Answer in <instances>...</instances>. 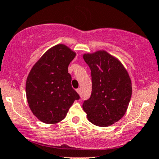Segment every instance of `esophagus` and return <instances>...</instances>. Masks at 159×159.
<instances>
[{
	"label": "esophagus",
	"mask_w": 159,
	"mask_h": 159,
	"mask_svg": "<svg viewBox=\"0 0 159 159\" xmlns=\"http://www.w3.org/2000/svg\"><path fill=\"white\" fill-rule=\"evenodd\" d=\"M76 91H77V92H78V94H81V89H78L76 90Z\"/></svg>",
	"instance_id": "1"
}]
</instances>
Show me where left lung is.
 <instances>
[{"label": "left lung", "instance_id": "1", "mask_svg": "<svg viewBox=\"0 0 159 159\" xmlns=\"http://www.w3.org/2000/svg\"><path fill=\"white\" fill-rule=\"evenodd\" d=\"M91 69L92 91L83 103L90 122L107 127L119 121L127 111L132 88L127 70L105 51L83 55Z\"/></svg>", "mask_w": 159, "mask_h": 159}]
</instances>
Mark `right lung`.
I'll use <instances>...</instances> for the list:
<instances>
[{
    "label": "right lung",
    "instance_id": "1",
    "mask_svg": "<svg viewBox=\"0 0 159 159\" xmlns=\"http://www.w3.org/2000/svg\"><path fill=\"white\" fill-rule=\"evenodd\" d=\"M76 53L65 44L48 50L35 63L26 81L28 105L42 122L55 124L66 117L80 96L71 87L68 65Z\"/></svg>",
    "mask_w": 159,
    "mask_h": 159
}]
</instances>
